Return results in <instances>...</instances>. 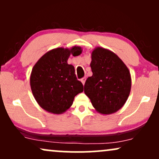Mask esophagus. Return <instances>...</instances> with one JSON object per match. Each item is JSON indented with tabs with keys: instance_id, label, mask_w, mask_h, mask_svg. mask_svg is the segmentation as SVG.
Returning <instances> with one entry per match:
<instances>
[{
	"instance_id": "34e87169",
	"label": "esophagus",
	"mask_w": 159,
	"mask_h": 159,
	"mask_svg": "<svg viewBox=\"0 0 159 159\" xmlns=\"http://www.w3.org/2000/svg\"><path fill=\"white\" fill-rule=\"evenodd\" d=\"M81 83L83 84V85H84V84H85V81H86V78L84 77V78H81Z\"/></svg>"
}]
</instances>
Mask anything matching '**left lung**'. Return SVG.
<instances>
[{
	"mask_svg": "<svg viewBox=\"0 0 159 159\" xmlns=\"http://www.w3.org/2000/svg\"><path fill=\"white\" fill-rule=\"evenodd\" d=\"M91 59L93 75L85 82L84 93L99 114H114L122 108L130 94V71L115 53L102 47L92 51Z\"/></svg>",
	"mask_w": 159,
	"mask_h": 159,
	"instance_id": "obj_1",
	"label": "left lung"
}]
</instances>
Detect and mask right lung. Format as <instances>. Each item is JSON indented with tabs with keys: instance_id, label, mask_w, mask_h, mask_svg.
<instances>
[{
	"instance_id": "obj_1",
	"label": "right lung",
	"mask_w": 159,
	"mask_h": 159,
	"mask_svg": "<svg viewBox=\"0 0 159 159\" xmlns=\"http://www.w3.org/2000/svg\"><path fill=\"white\" fill-rule=\"evenodd\" d=\"M82 48H57L46 52L33 67L30 77L32 93L38 105L51 114H61L72 106L75 96L83 92L69 56L80 55Z\"/></svg>"
}]
</instances>
